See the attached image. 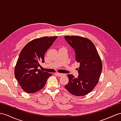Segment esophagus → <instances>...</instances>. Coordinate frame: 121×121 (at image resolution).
<instances>
[{"instance_id":"1","label":"esophagus","mask_w":121,"mask_h":121,"mask_svg":"<svg viewBox=\"0 0 121 121\" xmlns=\"http://www.w3.org/2000/svg\"><path fill=\"white\" fill-rule=\"evenodd\" d=\"M56 74L58 76H63L64 75H65V74H64V73H56Z\"/></svg>"}]
</instances>
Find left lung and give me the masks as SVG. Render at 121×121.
<instances>
[{
  "mask_svg": "<svg viewBox=\"0 0 121 121\" xmlns=\"http://www.w3.org/2000/svg\"><path fill=\"white\" fill-rule=\"evenodd\" d=\"M74 49L75 60L79 63L78 78L68 74L69 82L65 88L72 95L84 96L91 92L98 84L102 71V60L95 47L87 38L79 36H65Z\"/></svg>",
  "mask_w": 121,
  "mask_h": 121,
  "instance_id": "left-lung-1",
  "label": "left lung"
}]
</instances>
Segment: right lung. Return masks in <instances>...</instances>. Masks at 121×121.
<instances>
[{
    "label": "right lung",
    "mask_w": 121,
    "mask_h": 121,
    "mask_svg": "<svg viewBox=\"0 0 121 121\" xmlns=\"http://www.w3.org/2000/svg\"><path fill=\"white\" fill-rule=\"evenodd\" d=\"M57 36H45L30 41L20 52L14 69L15 78L22 90L33 93L44 87L52 73L38 69L40 62L43 63L44 56Z\"/></svg>",
    "instance_id": "right-lung-1"
}]
</instances>
